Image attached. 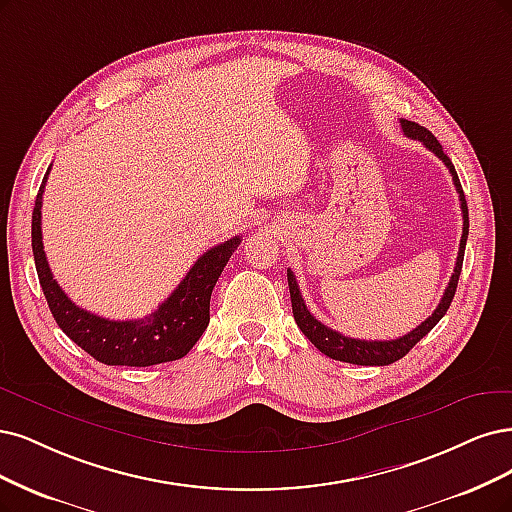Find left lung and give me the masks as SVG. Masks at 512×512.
I'll list each match as a JSON object with an SVG mask.
<instances>
[{
    "label": "left lung",
    "mask_w": 512,
    "mask_h": 512,
    "mask_svg": "<svg viewBox=\"0 0 512 512\" xmlns=\"http://www.w3.org/2000/svg\"><path fill=\"white\" fill-rule=\"evenodd\" d=\"M402 131L407 137L417 139V142H424V146L428 150H432L440 161H443L451 173L453 184L457 195H460V205H462V218H464V226H462V239H460V252H457V260H455V269L453 275L449 279V286L440 298L438 307L434 309V313L428 317L426 322H421L415 330L407 332L404 337L394 339V341H362V339H351V337H343L341 332L332 330L328 326H324L322 322H317L315 317L311 315V311L307 309L301 288H298V281L294 277V273L288 269V286H290V301H292V313L294 320L298 324V328L303 330L305 337L322 351L324 356L332 358V360H341V362H349V364H362V366H385L392 364L400 358H404L409 351L426 337V334L443 320V315L447 313L453 296H455V288H457V279H460L462 273V262H464V250H466V239H468V205H466V197L464 190L460 184V178H457L455 167L449 161V156L443 152V146L438 144V139L426 129L417 125V122L411 120H400Z\"/></svg>",
    "instance_id": "obj_1"
}]
</instances>
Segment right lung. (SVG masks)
<instances>
[{"instance_id": "1", "label": "right lung", "mask_w": 512, "mask_h": 512, "mask_svg": "<svg viewBox=\"0 0 512 512\" xmlns=\"http://www.w3.org/2000/svg\"><path fill=\"white\" fill-rule=\"evenodd\" d=\"M50 171V169H48ZM48 171L35 197L31 218V245L35 271L46 303L59 328L86 354L110 366H152L184 358L209 324V298L228 258L239 248L241 237L207 250L165 303L142 320H108L80 309L52 277L42 243V195Z\"/></svg>"}]
</instances>
